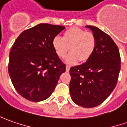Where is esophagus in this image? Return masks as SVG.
<instances>
[{
	"mask_svg": "<svg viewBox=\"0 0 127 127\" xmlns=\"http://www.w3.org/2000/svg\"><path fill=\"white\" fill-rule=\"evenodd\" d=\"M69 69H70V67H69V65H67V66H66V71H67V72H69Z\"/></svg>",
	"mask_w": 127,
	"mask_h": 127,
	"instance_id": "1",
	"label": "esophagus"
}]
</instances>
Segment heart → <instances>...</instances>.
Listing matches in <instances>:
<instances>
[{"label":"heart","mask_w":127,"mask_h":127,"mask_svg":"<svg viewBox=\"0 0 127 127\" xmlns=\"http://www.w3.org/2000/svg\"><path fill=\"white\" fill-rule=\"evenodd\" d=\"M52 46L60 58H64L69 50L71 53L65 60L67 63L76 64L79 61L84 63L94 54L96 38L91 32L72 27L64 32L62 38L55 36L52 41Z\"/></svg>","instance_id":"heart-1"}]
</instances>
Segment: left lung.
<instances>
[{
    "instance_id": "obj_1",
    "label": "left lung",
    "mask_w": 127,
    "mask_h": 127,
    "mask_svg": "<svg viewBox=\"0 0 127 127\" xmlns=\"http://www.w3.org/2000/svg\"><path fill=\"white\" fill-rule=\"evenodd\" d=\"M86 27L95 35L96 46L87 62L70 68L69 92L74 103L90 108L101 104L115 88L121 60L119 49L109 35L94 26Z\"/></svg>"
}]
</instances>
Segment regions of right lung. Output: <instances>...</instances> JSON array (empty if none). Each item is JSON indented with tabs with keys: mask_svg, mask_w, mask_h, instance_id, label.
<instances>
[{
	"mask_svg": "<svg viewBox=\"0 0 127 127\" xmlns=\"http://www.w3.org/2000/svg\"><path fill=\"white\" fill-rule=\"evenodd\" d=\"M63 26L39 24L24 31L10 52L8 72L20 95L38 102L49 98L66 65L52 46L54 38Z\"/></svg>",
	"mask_w": 127,
	"mask_h": 127,
	"instance_id": "1",
	"label": "right lung"
}]
</instances>
